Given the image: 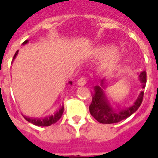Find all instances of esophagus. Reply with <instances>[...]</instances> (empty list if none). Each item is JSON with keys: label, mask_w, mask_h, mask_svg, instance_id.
<instances>
[{"label": "esophagus", "mask_w": 158, "mask_h": 158, "mask_svg": "<svg viewBox=\"0 0 158 158\" xmlns=\"http://www.w3.org/2000/svg\"><path fill=\"white\" fill-rule=\"evenodd\" d=\"M86 84V79L85 78H84V77H82V78H80V79L77 81V85L79 86H82V85H85Z\"/></svg>", "instance_id": "esophagus-1"}]
</instances>
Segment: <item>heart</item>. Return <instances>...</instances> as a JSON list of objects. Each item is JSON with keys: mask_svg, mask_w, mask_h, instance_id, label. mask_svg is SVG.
<instances>
[{"mask_svg": "<svg viewBox=\"0 0 158 158\" xmlns=\"http://www.w3.org/2000/svg\"><path fill=\"white\" fill-rule=\"evenodd\" d=\"M95 55L98 57H105L102 62V68L104 70L114 69L122 59V53L115 51L114 46H102L95 50Z\"/></svg>", "mask_w": 158, "mask_h": 158, "instance_id": "1", "label": "heart"}]
</instances>
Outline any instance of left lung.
Instances as JSON below:
<instances>
[{
	"label": "left lung",
	"mask_w": 158,
	"mask_h": 158,
	"mask_svg": "<svg viewBox=\"0 0 158 158\" xmlns=\"http://www.w3.org/2000/svg\"><path fill=\"white\" fill-rule=\"evenodd\" d=\"M139 79L142 88H145L146 83V73L143 71L139 73ZM106 79L101 80L99 85L94 87V92L92 94V102L89 106V113L101 123H115L126 119L131 116L138 110L142 102L144 91H140L139 95L131 106L120 110H115L106 98L105 89H106Z\"/></svg>",
	"instance_id": "obj_1"
}]
</instances>
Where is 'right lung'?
<instances>
[{
	"label": "right lung",
	"mask_w": 158,
	"mask_h": 158,
	"mask_svg": "<svg viewBox=\"0 0 158 158\" xmlns=\"http://www.w3.org/2000/svg\"><path fill=\"white\" fill-rule=\"evenodd\" d=\"M29 42V40H27L25 41L23 43V45H25ZM18 53H19V51H17L15 53V55L13 56V60L16 58V56L18 55ZM13 60H12V62H13ZM69 84L70 85H72V81H69ZM63 111H64V106H62L60 108H59L56 112L54 114H52L51 116L48 117H45V118H28V117H24V118L28 121V122L31 123L33 124H35V125L37 126H42V127H44V126H50L53 124V123H55L58 121L59 119L61 118V117H62V113H63Z\"/></svg>",
	"instance_id": "1"
}]
</instances>
